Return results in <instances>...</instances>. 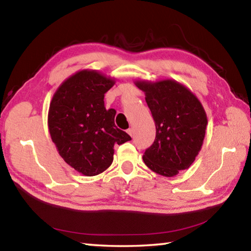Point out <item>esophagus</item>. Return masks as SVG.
I'll return each instance as SVG.
<instances>
[{"instance_id":"obj_1","label":"esophagus","mask_w":251,"mask_h":251,"mask_svg":"<svg viewBox=\"0 0 251 251\" xmlns=\"http://www.w3.org/2000/svg\"><path fill=\"white\" fill-rule=\"evenodd\" d=\"M127 133H128L131 136V137H134V128H131V127H130V128L127 129Z\"/></svg>"}]
</instances>
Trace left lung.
I'll return each mask as SVG.
<instances>
[{"label":"left lung","mask_w":251,"mask_h":251,"mask_svg":"<svg viewBox=\"0 0 251 251\" xmlns=\"http://www.w3.org/2000/svg\"><path fill=\"white\" fill-rule=\"evenodd\" d=\"M145 93L156 125V137L143 155L152 172L173 177L190 167L205 138L207 115L199 100L174 79L136 80Z\"/></svg>","instance_id":"8db88e82"}]
</instances>
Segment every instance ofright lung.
Here are the masks:
<instances>
[{
  "mask_svg": "<svg viewBox=\"0 0 251 251\" xmlns=\"http://www.w3.org/2000/svg\"><path fill=\"white\" fill-rule=\"evenodd\" d=\"M114 84L96 71H79L61 84L50 104V138L62 158L85 176L106 171L114 145L131 139L116 127V110L105 108L104 95Z\"/></svg>",
  "mask_w": 251,
  "mask_h": 251,
  "instance_id": "add662e5",
  "label": "right lung"
}]
</instances>
